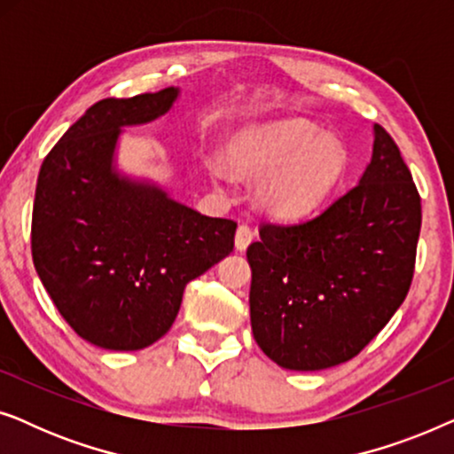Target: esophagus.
<instances>
[{
    "mask_svg": "<svg viewBox=\"0 0 454 454\" xmlns=\"http://www.w3.org/2000/svg\"><path fill=\"white\" fill-rule=\"evenodd\" d=\"M252 239H254L252 227L250 225H239L238 231H235V250L244 252L246 247L252 244Z\"/></svg>",
    "mask_w": 454,
    "mask_h": 454,
    "instance_id": "34e87169",
    "label": "esophagus"
}]
</instances>
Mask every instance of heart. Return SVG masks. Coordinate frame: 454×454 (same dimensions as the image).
Here are the masks:
<instances>
[{
  "label": "heart",
  "instance_id": "b5f03b06",
  "mask_svg": "<svg viewBox=\"0 0 454 454\" xmlns=\"http://www.w3.org/2000/svg\"><path fill=\"white\" fill-rule=\"evenodd\" d=\"M235 169L262 177L256 196L264 213L295 221L312 215L334 194L347 173V153L333 136H320L314 123L278 120L247 128L229 146ZM213 176L227 182L229 169L215 160Z\"/></svg>",
  "mask_w": 454,
  "mask_h": 454
}]
</instances>
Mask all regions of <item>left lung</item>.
<instances>
[{
    "label": "left lung",
    "instance_id": "obj_1",
    "mask_svg": "<svg viewBox=\"0 0 454 454\" xmlns=\"http://www.w3.org/2000/svg\"><path fill=\"white\" fill-rule=\"evenodd\" d=\"M421 200L399 146L374 123L356 188L312 219L260 225L247 247L250 320L260 349L287 370L349 362L407 297Z\"/></svg>",
    "mask_w": 454,
    "mask_h": 454
}]
</instances>
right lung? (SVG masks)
<instances>
[{"label":"right lung","instance_id":"1","mask_svg":"<svg viewBox=\"0 0 454 454\" xmlns=\"http://www.w3.org/2000/svg\"><path fill=\"white\" fill-rule=\"evenodd\" d=\"M177 97L169 86L95 103L51 148L36 179V275L74 333L101 349L138 351L159 340L185 285L233 250V221L200 215L117 169L121 128L159 120Z\"/></svg>","mask_w":454,"mask_h":454}]
</instances>
